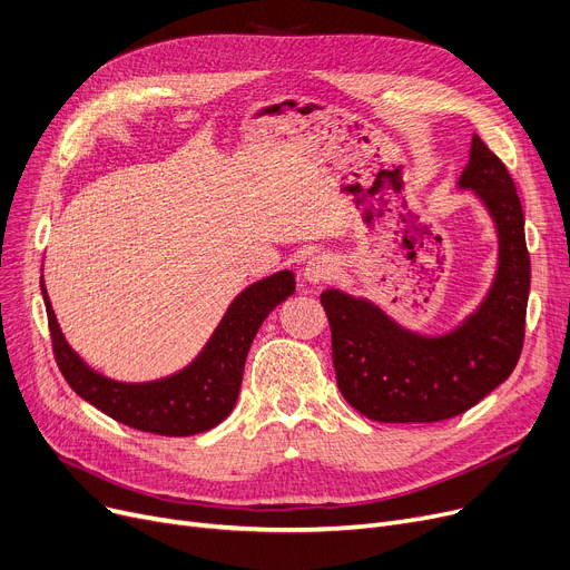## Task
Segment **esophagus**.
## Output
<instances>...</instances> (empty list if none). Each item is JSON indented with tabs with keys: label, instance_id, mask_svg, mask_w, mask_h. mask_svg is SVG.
<instances>
[{
	"label": "esophagus",
	"instance_id": "esophagus-1",
	"mask_svg": "<svg viewBox=\"0 0 570 570\" xmlns=\"http://www.w3.org/2000/svg\"><path fill=\"white\" fill-rule=\"evenodd\" d=\"M332 274V259L327 255H315L304 266V278L308 283H322L327 281Z\"/></svg>",
	"mask_w": 570,
	"mask_h": 570
}]
</instances>
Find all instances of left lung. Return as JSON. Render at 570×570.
<instances>
[{
    "label": "left lung",
    "instance_id": "left-lung-1",
    "mask_svg": "<svg viewBox=\"0 0 570 570\" xmlns=\"http://www.w3.org/2000/svg\"><path fill=\"white\" fill-rule=\"evenodd\" d=\"M459 187L473 189L497 223L499 271L482 306L454 332L420 336L364 299L338 289L320 294L338 390L368 420L405 424L462 415L508 381L522 355L531 283L524 213L505 165L478 134Z\"/></svg>",
    "mask_w": 570,
    "mask_h": 570
}]
</instances>
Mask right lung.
<instances>
[{"instance_id": "add662e5", "label": "right lung", "mask_w": 570, "mask_h": 570, "mask_svg": "<svg viewBox=\"0 0 570 570\" xmlns=\"http://www.w3.org/2000/svg\"><path fill=\"white\" fill-rule=\"evenodd\" d=\"M294 287L292 271L257 281L236 296L193 364L165 381L127 385L99 375L67 345L41 278L52 355L69 387L116 422L159 436H195L232 413L253 338Z\"/></svg>"}]
</instances>
